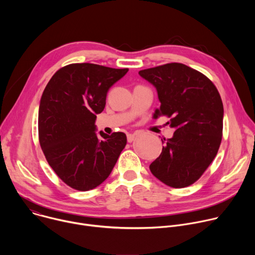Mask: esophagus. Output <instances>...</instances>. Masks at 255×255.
Here are the masks:
<instances>
[{
    "mask_svg": "<svg viewBox=\"0 0 255 255\" xmlns=\"http://www.w3.org/2000/svg\"><path fill=\"white\" fill-rule=\"evenodd\" d=\"M138 135H139V132H137V131L128 134V135H127V140H128V142H130V143L133 142V141L136 139V137H137Z\"/></svg>",
    "mask_w": 255,
    "mask_h": 255,
    "instance_id": "obj_1",
    "label": "esophagus"
}]
</instances>
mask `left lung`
I'll use <instances>...</instances> for the list:
<instances>
[{
  "mask_svg": "<svg viewBox=\"0 0 255 255\" xmlns=\"http://www.w3.org/2000/svg\"><path fill=\"white\" fill-rule=\"evenodd\" d=\"M139 75L157 90L160 108L175 128L150 171L171 188H186L202 176L219 150L223 135V103L202 72L178 62L143 69Z\"/></svg>",
  "mask_w": 255,
  "mask_h": 255,
  "instance_id": "8db88e82",
  "label": "left lung"
}]
</instances>
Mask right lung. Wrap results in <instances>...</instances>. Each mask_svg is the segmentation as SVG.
Listing matches in <instances>:
<instances>
[{
    "mask_svg": "<svg viewBox=\"0 0 255 255\" xmlns=\"http://www.w3.org/2000/svg\"><path fill=\"white\" fill-rule=\"evenodd\" d=\"M128 68L71 63L59 68L44 89L38 136L45 158L68 187L90 191L110 175L127 143L123 132L96 134L97 114L107 93Z\"/></svg>",
    "mask_w": 255,
    "mask_h": 255,
    "instance_id": "right-lung-1",
    "label": "right lung"
}]
</instances>
